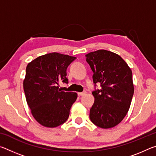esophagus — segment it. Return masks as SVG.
Here are the masks:
<instances>
[{
	"label": "esophagus",
	"instance_id": "obj_1",
	"mask_svg": "<svg viewBox=\"0 0 156 156\" xmlns=\"http://www.w3.org/2000/svg\"><path fill=\"white\" fill-rule=\"evenodd\" d=\"M85 94H86L85 91H84V92H78V96H84V95Z\"/></svg>",
	"mask_w": 156,
	"mask_h": 156
}]
</instances>
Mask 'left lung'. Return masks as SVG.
Wrapping results in <instances>:
<instances>
[{
	"instance_id": "8db88e82",
	"label": "left lung",
	"mask_w": 156,
	"mask_h": 156,
	"mask_svg": "<svg viewBox=\"0 0 156 156\" xmlns=\"http://www.w3.org/2000/svg\"><path fill=\"white\" fill-rule=\"evenodd\" d=\"M86 57L94 72V83L102 87L92 93L95 101L89 118L98 127H114L124 119L131 105L134 92L131 68L119 55L107 50L90 52Z\"/></svg>"
}]
</instances>
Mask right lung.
<instances>
[{
    "instance_id": "1",
    "label": "right lung",
    "mask_w": 156,
    "mask_h": 156,
    "mask_svg": "<svg viewBox=\"0 0 156 156\" xmlns=\"http://www.w3.org/2000/svg\"><path fill=\"white\" fill-rule=\"evenodd\" d=\"M76 58L59 53H49L28 63L23 80L27 103L35 120L45 127L54 128L65 122L75 92L61 91L59 83H68L67 69Z\"/></svg>"
}]
</instances>
